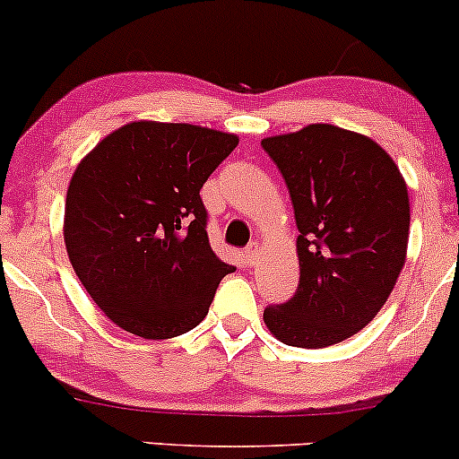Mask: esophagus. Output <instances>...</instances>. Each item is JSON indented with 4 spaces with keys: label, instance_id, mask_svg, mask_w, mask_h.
<instances>
[{
    "label": "esophagus",
    "instance_id": "esophagus-1",
    "mask_svg": "<svg viewBox=\"0 0 459 459\" xmlns=\"http://www.w3.org/2000/svg\"><path fill=\"white\" fill-rule=\"evenodd\" d=\"M259 252H261V247H259V244H256V241H252V244L246 247L244 259H246L247 265H255L256 259H259Z\"/></svg>",
    "mask_w": 459,
    "mask_h": 459
}]
</instances>
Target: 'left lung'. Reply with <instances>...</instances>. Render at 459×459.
Wrapping results in <instances>:
<instances>
[{"label": "left lung", "mask_w": 459, "mask_h": 459, "mask_svg": "<svg viewBox=\"0 0 459 459\" xmlns=\"http://www.w3.org/2000/svg\"><path fill=\"white\" fill-rule=\"evenodd\" d=\"M287 183L298 224L296 296L263 310L284 345L319 350L380 313L405 263L408 187L380 144L334 125L261 142Z\"/></svg>", "instance_id": "obj_1"}]
</instances>
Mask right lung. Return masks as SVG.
<instances>
[{"mask_svg": "<svg viewBox=\"0 0 459 459\" xmlns=\"http://www.w3.org/2000/svg\"><path fill=\"white\" fill-rule=\"evenodd\" d=\"M237 144L222 131L140 120L77 166L65 209L68 259L118 328L172 339L207 317L235 267L212 250L200 189Z\"/></svg>", "mask_w": 459, "mask_h": 459, "instance_id": "1", "label": "right lung"}]
</instances>
